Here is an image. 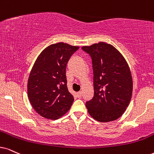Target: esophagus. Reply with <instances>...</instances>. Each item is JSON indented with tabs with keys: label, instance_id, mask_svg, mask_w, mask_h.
I'll use <instances>...</instances> for the list:
<instances>
[{
	"label": "esophagus",
	"instance_id": "1",
	"mask_svg": "<svg viewBox=\"0 0 154 154\" xmlns=\"http://www.w3.org/2000/svg\"><path fill=\"white\" fill-rule=\"evenodd\" d=\"M77 97H78V98H81L82 95V91H78V92L77 93Z\"/></svg>",
	"mask_w": 154,
	"mask_h": 154
}]
</instances>
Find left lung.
I'll return each mask as SVG.
<instances>
[{
    "instance_id": "1",
    "label": "left lung",
    "mask_w": 154,
    "mask_h": 154,
    "mask_svg": "<svg viewBox=\"0 0 154 154\" xmlns=\"http://www.w3.org/2000/svg\"><path fill=\"white\" fill-rule=\"evenodd\" d=\"M92 60L94 94L86 106L91 117L100 122L117 119L129 106L133 81L125 58L112 45L100 42L83 46Z\"/></svg>"
}]
</instances>
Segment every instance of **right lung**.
Masks as SVG:
<instances>
[{
    "instance_id": "add662e5",
    "label": "right lung",
    "mask_w": 154,
    "mask_h": 154,
    "mask_svg": "<svg viewBox=\"0 0 154 154\" xmlns=\"http://www.w3.org/2000/svg\"><path fill=\"white\" fill-rule=\"evenodd\" d=\"M78 49L64 42L50 45L35 62L28 81V96L42 117L57 119L70 109L74 97L67 89L66 67Z\"/></svg>"
}]
</instances>
